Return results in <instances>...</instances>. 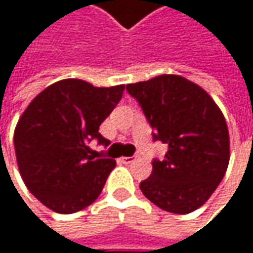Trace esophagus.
Here are the masks:
<instances>
[{"instance_id":"esophagus-1","label":"esophagus","mask_w":253,"mask_h":253,"mask_svg":"<svg viewBox=\"0 0 253 253\" xmlns=\"http://www.w3.org/2000/svg\"><path fill=\"white\" fill-rule=\"evenodd\" d=\"M134 160H136L134 157H123V158H122V161H123L125 164H130V163H133Z\"/></svg>"}]
</instances>
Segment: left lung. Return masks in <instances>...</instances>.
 <instances>
[{
	"label": "left lung",
	"instance_id": "8db88e82",
	"mask_svg": "<svg viewBox=\"0 0 253 253\" xmlns=\"http://www.w3.org/2000/svg\"><path fill=\"white\" fill-rule=\"evenodd\" d=\"M154 128V139L169 145L163 161L140 183L143 195L173 214L202 207L226 174L230 137L226 119L199 84L177 75H161L127 84Z\"/></svg>",
	"mask_w": 253,
	"mask_h": 253
}]
</instances>
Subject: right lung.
<instances>
[{
  "label": "right lung",
  "mask_w": 253,
  "mask_h": 253,
  "mask_svg": "<svg viewBox=\"0 0 253 253\" xmlns=\"http://www.w3.org/2000/svg\"><path fill=\"white\" fill-rule=\"evenodd\" d=\"M125 84L96 87L80 79L55 82L38 93L20 116L14 149L30 193L58 214L89 207L104 189L116 160L87 143L108 140L98 131L123 96Z\"/></svg>",
  "instance_id": "right-lung-1"
}]
</instances>
